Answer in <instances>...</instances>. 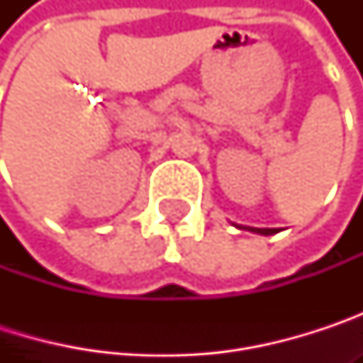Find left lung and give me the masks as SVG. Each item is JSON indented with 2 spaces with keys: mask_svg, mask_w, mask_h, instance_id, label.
Instances as JSON below:
<instances>
[{
  "mask_svg": "<svg viewBox=\"0 0 363 363\" xmlns=\"http://www.w3.org/2000/svg\"><path fill=\"white\" fill-rule=\"evenodd\" d=\"M248 231L260 233V235H273V233H277V229H256V227H248Z\"/></svg>",
  "mask_w": 363,
  "mask_h": 363,
  "instance_id": "left-lung-1",
  "label": "left lung"
}]
</instances>
